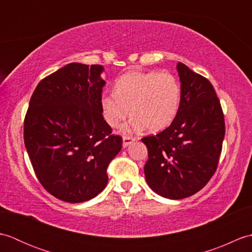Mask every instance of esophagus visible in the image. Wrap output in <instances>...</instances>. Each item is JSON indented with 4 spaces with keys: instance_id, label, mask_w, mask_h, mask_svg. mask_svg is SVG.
I'll return each instance as SVG.
<instances>
[{
    "instance_id": "1",
    "label": "esophagus",
    "mask_w": 252,
    "mask_h": 252,
    "mask_svg": "<svg viewBox=\"0 0 252 252\" xmlns=\"http://www.w3.org/2000/svg\"><path fill=\"white\" fill-rule=\"evenodd\" d=\"M136 141V137H133V136H123V143L122 145L123 147H127L130 145V144H132L133 142Z\"/></svg>"
}]
</instances>
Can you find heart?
Instances as JSON below:
<instances>
[{
	"label": "heart",
	"mask_w": 252,
	"mask_h": 252,
	"mask_svg": "<svg viewBox=\"0 0 252 252\" xmlns=\"http://www.w3.org/2000/svg\"><path fill=\"white\" fill-rule=\"evenodd\" d=\"M181 105V84L168 71H130L117 80L115 92L101 95L100 106L105 120L117 126L130 114L123 131L147 127L157 132L169 126Z\"/></svg>",
	"instance_id": "1"
}]
</instances>
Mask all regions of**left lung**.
<instances>
[{
    "instance_id": "1",
    "label": "left lung",
    "mask_w": 252,
    "mask_h": 252,
    "mask_svg": "<svg viewBox=\"0 0 252 252\" xmlns=\"http://www.w3.org/2000/svg\"><path fill=\"white\" fill-rule=\"evenodd\" d=\"M176 69L178 115L162 132L142 138L148 149L147 184L169 199H183L205 187L218 168L225 134L222 107L210 81L182 63Z\"/></svg>"
}]
</instances>
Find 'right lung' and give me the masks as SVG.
<instances>
[{
  "label": "right lung",
  "instance_id": "right-lung-1",
  "mask_svg": "<svg viewBox=\"0 0 252 252\" xmlns=\"http://www.w3.org/2000/svg\"><path fill=\"white\" fill-rule=\"evenodd\" d=\"M100 65L68 63L36 85L24 122L34 173L51 195L77 203L103 190L107 168L122 147L104 120Z\"/></svg>",
  "mask_w": 252,
  "mask_h": 252
}]
</instances>
